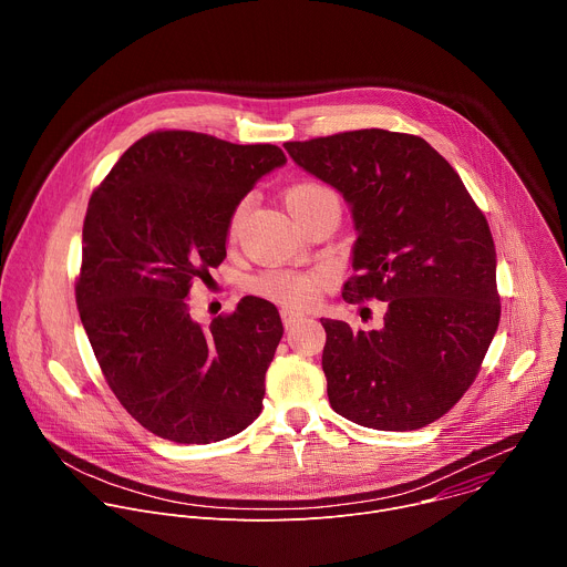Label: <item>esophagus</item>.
Wrapping results in <instances>:
<instances>
[{
	"instance_id": "1",
	"label": "esophagus",
	"mask_w": 567,
	"mask_h": 567,
	"mask_svg": "<svg viewBox=\"0 0 567 567\" xmlns=\"http://www.w3.org/2000/svg\"><path fill=\"white\" fill-rule=\"evenodd\" d=\"M280 316H282L285 328H293V326H298V322L302 320V313H300V311H293V309H282Z\"/></svg>"
}]
</instances>
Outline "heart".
Here are the masks:
<instances>
[{"instance_id": "obj_1", "label": "heart", "mask_w": 567, "mask_h": 567, "mask_svg": "<svg viewBox=\"0 0 567 567\" xmlns=\"http://www.w3.org/2000/svg\"><path fill=\"white\" fill-rule=\"evenodd\" d=\"M326 202H339L334 190L320 182H298L285 190V204L293 217H300L302 213L311 210L318 204ZM249 206V199H241L228 219V235H235L245 210ZM332 282V276L328 271L311 269V271H296V269H276L258 276L251 287L260 296L280 302L285 307H309L320 298V293L328 289Z\"/></svg>"}]
</instances>
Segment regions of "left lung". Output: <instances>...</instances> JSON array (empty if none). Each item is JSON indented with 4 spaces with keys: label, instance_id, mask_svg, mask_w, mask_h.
<instances>
[{
    "label": "left lung",
    "instance_id": "obj_1",
    "mask_svg": "<svg viewBox=\"0 0 567 567\" xmlns=\"http://www.w3.org/2000/svg\"><path fill=\"white\" fill-rule=\"evenodd\" d=\"M285 150L352 208L348 302L383 300L381 330L320 318L332 409L377 431L449 413L480 372L501 320L496 247L460 175L422 136L354 130Z\"/></svg>",
    "mask_w": 567,
    "mask_h": 567
}]
</instances>
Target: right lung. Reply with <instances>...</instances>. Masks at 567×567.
<instances>
[{"label": "right lung", "mask_w": 567, "mask_h": 567, "mask_svg": "<svg viewBox=\"0 0 567 567\" xmlns=\"http://www.w3.org/2000/svg\"><path fill=\"white\" fill-rule=\"evenodd\" d=\"M285 161L269 143L156 130L125 150L90 199L80 320L121 406L158 437L219 442L262 411L282 339L276 305L247 296L202 328L186 296L226 258L235 206Z\"/></svg>", "instance_id": "right-lung-1"}]
</instances>
